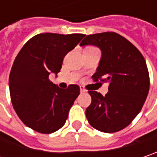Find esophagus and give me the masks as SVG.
Returning <instances> with one entry per match:
<instances>
[{"mask_svg":"<svg viewBox=\"0 0 157 157\" xmlns=\"http://www.w3.org/2000/svg\"><path fill=\"white\" fill-rule=\"evenodd\" d=\"M80 92H81V93H84V92H86V90H85L82 86H80Z\"/></svg>","mask_w":157,"mask_h":157,"instance_id":"esophagus-1","label":"esophagus"}]
</instances>
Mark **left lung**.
I'll return each mask as SVG.
<instances>
[{
  "mask_svg": "<svg viewBox=\"0 0 157 157\" xmlns=\"http://www.w3.org/2000/svg\"><path fill=\"white\" fill-rule=\"evenodd\" d=\"M98 47L102 56L95 81L108 82V93L88 91L91 105L86 110L89 124L95 129L113 133L126 128L141 111L149 91L147 63L129 40L114 32L86 36L80 46Z\"/></svg>",
  "mask_w": 157,
  "mask_h": 157,
  "instance_id": "1",
  "label": "left lung"
}]
</instances>
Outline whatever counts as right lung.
I'll list each match as a JSON object with an SVG mask.
<instances>
[{"mask_svg": "<svg viewBox=\"0 0 157 157\" xmlns=\"http://www.w3.org/2000/svg\"><path fill=\"white\" fill-rule=\"evenodd\" d=\"M85 36L82 34H39L19 51L9 78L13 108L23 123L40 133L50 134L65 124L79 86L62 89L49 79L60 72L65 55Z\"/></svg>", "mask_w": 157, "mask_h": 157, "instance_id": "add662e5", "label": "right lung"}]
</instances>
